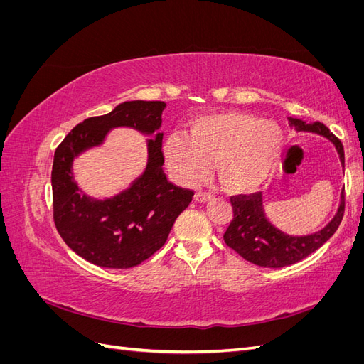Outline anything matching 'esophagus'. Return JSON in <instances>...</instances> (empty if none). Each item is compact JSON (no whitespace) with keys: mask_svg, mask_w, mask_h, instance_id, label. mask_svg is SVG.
<instances>
[{"mask_svg":"<svg viewBox=\"0 0 364 364\" xmlns=\"http://www.w3.org/2000/svg\"><path fill=\"white\" fill-rule=\"evenodd\" d=\"M194 200H196V202H199V203L209 202V200H213V194L203 193V191H197V193L194 194Z\"/></svg>","mask_w":364,"mask_h":364,"instance_id":"1","label":"esophagus"}]
</instances>
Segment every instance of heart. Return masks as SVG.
Segmentation results:
<instances>
[{
	"label": "heart",
	"instance_id": "b5f03b06",
	"mask_svg": "<svg viewBox=\"0 0 364 364\" xmlns=\"http://www.w3.org/2000/svg\"><path fill=\"white\" fill-rule=\"evenodd\" d=\"M284 132L278 123L245 112L197 117L188 135L173 134L164 155L176 179L194 183L215 162L218 181L230 193H247L267 178L281 156Z\"/></svg>",
	"mask_w": 364,
	"mask_h": 364
}]
</instances>
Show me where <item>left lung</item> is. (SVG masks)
Returning <instances> with one entry per match:
<instances>
[{
  "label": "left lung",
  "instance_id": "1",
  "mask_svg": "<svg viewBox=\"0 0 364 364\" xmlns=\"http://www.w3.org/2000/svg\"><path fill=\"white\" fill-rule=\"evenodd\" d=\"M289 119L296 130L313 132V134L322 135L331 141L338 151L341 165L345 168L343 144L323 123L316 121V123L306 124L297 118ZM230 203H232L234 217L223 235L225 243L252 264H257L261 267L279 269L291 266V264L299 262L308 255H311L313 252L323 246L334 235L345 214V190L341 193L338 211L331 222L318 232L304 237L284 234L269 222L266 214H264L261 193L232 196Z\"/></svg>",
  "mask_w": 364,
  "mask_h": 364
}]
</instances>
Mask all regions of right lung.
Returning a JSON list of instances; mask_svg holds the SVG:
<instances>
[{"label": "right lung", "instance_id": "right-lung-1", "mask_svg": "<svg viewBox=\"0 0 364 364\" xmlns=\"http://www.w3.org/2000/svg\"><path fill=\"white\" fill-rule=\"evenodd\" d=\"M164 102H124L112 112L86 118L54 151L51 171L53 218L58 232L79 257L95 266L130 269L150 258L168 238L176 218L193 200L194 191L171 183L165 176L161 115ZM134 127L156 133L149 140L148 167L126 192L95 201L78 191L72 161L100 145L114 127Z\"/></svg>", "mask_w": 364, "mask_h": 364}]
</instances>
